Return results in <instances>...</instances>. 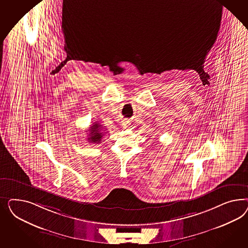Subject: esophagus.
<instances>
[{"mask_svg": "<svg viewBox=\"0 0 248 248\" xmlns=\"http://www.w3.org/2000/svg\"><path fill=\"white\" fill-rule=\"evenodd\" d=\"M123 125H124V126H125V127H126V125H127V124H126V123H125V122H124V124H123Z\"/></svg>", "mask_w": 248, "mask_h": 248, "instance_id": "1", "label": "esophagus"}]
</instances>
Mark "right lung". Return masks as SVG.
Returning <instances> with one entry per match:
<instances>
[{
  "label": "right lung",
  "instance_id": "1",
  "mask_svg": "<svg viewBox=\"0 0 248 248\" xmlns=\"http://www.w3.org/2000/svg\"><path fill=\"white\" fill-rule=\"evenodd\" d=\"M103 130H104V128L102 127V125L98 122L93 124L89 129L90 133L88 135V141L90 143H101L102 138L105 134V133H103Z\"/></svg>",
  "mask_w": 248,
  "mask_h": 248
}]
</instances>
